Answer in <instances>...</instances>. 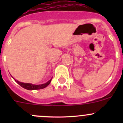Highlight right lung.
<instances>
[{"label":"right lung","mask_w":123,"mask_h":123,"mask_svg":"<svg viewBox=\"0 0 123 123\" xmlns=\"http://www.w3.org/2000/svg\"><path fill=\"white\" fill-rule=\"evenodd\" d=\"M52 79V78L50 80H49L48 82L46 83L42 84V85H33V84H31V83H25L19 82V81L15 80V79H14V80H15V81L18 84V85H20L21 86L23 87L24 88V89H27V90H38V89H44V88H45L46 87H47L48 85H49V84H50V83L51 82Z\"/></svg>","instance_id":"right-lung-1"}]
</instances>
